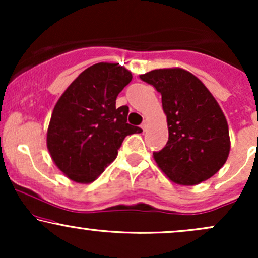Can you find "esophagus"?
I'll list each match as a JSON object with an SVG mask.
<instances>
[{"instance_id":"34e87169","label":"esophagus","mask_w":258,"mask_h":258,"mask_svg":"<svg viewBox=\"0 0 258 258\" xmlns=\"http://www.w3.org/2000/svg\"><path fill=\"white\" fill-rule=\"evenodd\" d=\"M141 127H142V128H143V131H146V130H147V127H148V121H147V120H144L143 122H142Z\"/></svg>"}]
</instances>
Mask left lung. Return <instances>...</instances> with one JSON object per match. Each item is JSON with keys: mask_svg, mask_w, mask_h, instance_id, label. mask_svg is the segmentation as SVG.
I'll list each match as a JSON object with an SVG mask.
<instances>
[{"mask_svg": "<svg viewBox=\"0 0 258 258\" xmlns=\"http://www.w3.org/2000/svg\"><path fill=\"white\" fill-rule=\"evenodd\" d=\"M161 94L168 141L153 154L158 166L180 185L211 178L226 164L230 150L228 123L211 92L180 68L156 69L139 76Z\"/></svg>", "mask_w": 258, "mask_h": 258, "instance_id": "8db88e82", "label": "left lung"}]
</instances>
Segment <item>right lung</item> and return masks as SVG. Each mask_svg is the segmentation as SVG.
<instances>
[{"instance_id":"1","label":"right lung","mask_w":258,"mask_h":258,"mask_svg":"<svg viewBox=\"0 0 258 258\" xmlns=\"http://www.w3.org/2000/svg\"><path fill=\"white\" fill-rule=\"evenodd\" d=\"M132 74L114 63L84 70L53 109L47 148L59 170L78 183H91L117 156L126 136L142 128L127 123L128 106L116 98Z\"/></svg>"}]
</instances>
